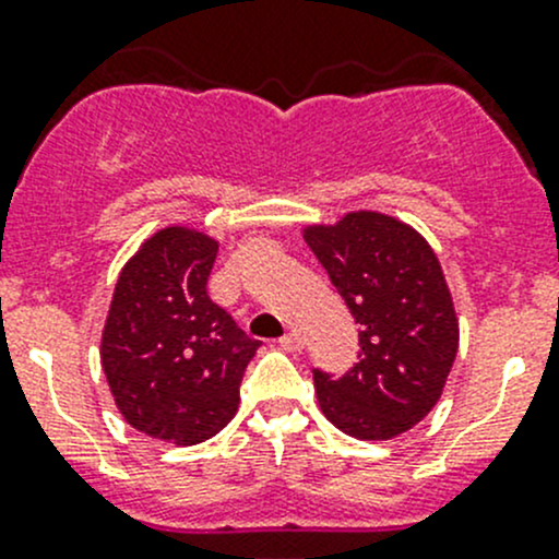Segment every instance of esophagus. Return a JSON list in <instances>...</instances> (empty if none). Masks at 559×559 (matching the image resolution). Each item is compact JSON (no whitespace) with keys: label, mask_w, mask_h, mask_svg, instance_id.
<instances>
[{"label":"esophagus","mask_w":559,"mask_h":559,"mask_svg":"<svg viewBox=\"0 0 559 559\" xmlns=\"http://www.w3.org/2000/svg\"><path fill=\"white\" fill-rule=\"evenodd\" d=\"M278 346L284 348V352H300L302 335H300V332H286V335L278 341Z\"/></svg>","instance_id":"obj_1"}]
</instances>
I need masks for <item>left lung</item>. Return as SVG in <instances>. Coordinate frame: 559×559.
<instances>
[{"instance_id": "8db88e82", "label": "left lung", "mask_w": 559, "mask_h": 559, "mask_svg": "<svg viewBox=\"0 0 559 559\" xmlns=\"http://www.w3.org/2000/svg\"><path fill=\"white\" fill-rule=\"evenodd\" d=\"M306 243L359 324L357 362L341 379L313 368L321 411L346 436L389 441L430 414L456 357L460 326L436 251L370 211L308 227Z\"/></svg>"}]
</instances>
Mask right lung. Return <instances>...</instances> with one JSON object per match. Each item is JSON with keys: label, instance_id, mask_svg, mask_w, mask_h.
Returning <instances> with one entry per match:
<instances>
[{"label": "right lung", "instance_id": "right-lung-1", "mask_svg": "<svg viewBox=\"0 0 559 559\" xmlns=\"http://www.w3.org/2000/svg\"><path fill=\"white\" fill-rule=\"evenodd\" d=\"M218 243L167 227L123 264L103 332V370L134 430L194 447L229 425L262 346L207 297Z\"/></svg>", "mask_w": 559, "mask_h": 559}]
</instances>
